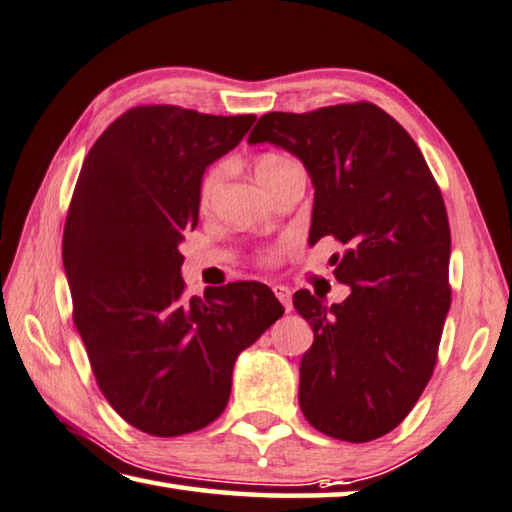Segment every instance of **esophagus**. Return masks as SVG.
<instances>
[{"label": "esophagus", "instance_id": "obj_1", "mask_svg": "<svg viewBox=\"0 0 512 512\" xmlns=\"http://www.w3.org/2000/svg\"><path fill=\"white\" fill-rule=\"evenodd\" d=\"M274 294H276V299H279L281 303H283V308L285 310H292V290L290 288H285V285H274Z\"/></svg>", "mask_w": 512, "mask_h": 512}]
</instances>
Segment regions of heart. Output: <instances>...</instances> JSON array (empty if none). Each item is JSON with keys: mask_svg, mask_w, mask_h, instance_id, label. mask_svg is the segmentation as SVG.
<instances>
[{"mask_svg": "<svg viewBox=\"0 0 512 512\" xmlns=\"http://www.w3.org/2000/svg\"><path fill=\"white\" fill-rule=\"evenodd\" d=\"M292 164V159L283 157V155H276V152H265V155H261L256 159V177L263 179L270 177L272 173H276V170ZM224 177H227V164H215L211 166L209 170H206V175L202 177V184H200V202L202 204H209L215 193H218L220 184L224 182ZM265 261H274V254H270L265 258Z\"/></svg>", "mask_w": 512, "mask_h": 512, "instance_id": "1", "label": "heart"}]
</instances>
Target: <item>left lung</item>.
<instances>
[{
	"label": "left lung",
	"mask_w": 512,
	"mask_h": 512,
	"mask_svg": "<svg viewBox=\"0 0 512 512\" xmlns=\"http://www.w3.org/2000/svg\"><path fill=\"white\" fill-rule=\"evenodd\" d=\"M297 155L315 186L310 245L333 236L335 279L351 294L326 306L299 290L315 342L301 357L299 405L326 436L369 443L396 429L432 378L452 290L450 222L409 132L373 103L270 112L249 143Z\"/></svg>",
	"instance_id": "8db88e82"
}]
</instances>
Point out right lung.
<instances>
[{
  "instance_id": "obj_1",
  "label": "right lung",
  "mask_w": 512,
  "mask_h": 512,
  "mask_svg": "<svg viewBox=\"0 0 512 512\" xmlns=\"http://www.w3.org/2000/svg\"><path fill=\"white\" fill-rule=\"evenodd\" d=\"M254 121L139 105L110 123L80 168L62 236L74 324L98 389L146 434L213 423L238 355L285 312L256 281L209 288L204 301L184 294L177 245L197 227L204 170Z\"/></svg>"
}]
</instances>
